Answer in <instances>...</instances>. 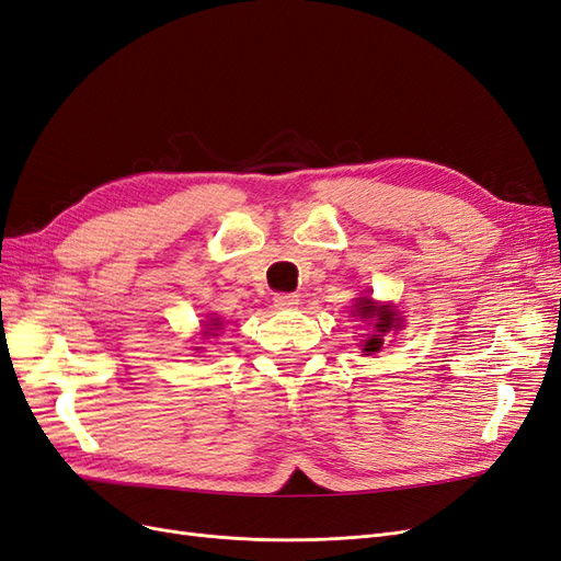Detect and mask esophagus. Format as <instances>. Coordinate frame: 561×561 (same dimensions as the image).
I'll list each match as a JSON object with an SVG mask.
<instances>
[{"label": "esophagus", "mask_w": 561, "mask_h": 561, "mask_svg": "<svg viewBox=\"0 0 561 561\" xmlns=\"http://www.w3.org/2000/svg\"><path fill=\"white\" fill-rule=\"evenodd\" d=\"M274 304H276L278 309L290 311V309H295L297 304H299V297H297V295H293V293H280V295H276V297H274Z\"/></svg>", "instance_id": "34e87169"}]
</instances>
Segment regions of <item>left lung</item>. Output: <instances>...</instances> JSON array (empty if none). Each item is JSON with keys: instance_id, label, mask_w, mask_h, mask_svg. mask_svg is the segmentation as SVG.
Listing matches in <instances>:
<instances>
[{"instance_id": "obj_1", "label": "left lung", "mask_w": 561, "mask_h": 561, "mask_svg": "<svg viewBox=\"0 0 561 561\" xmlns=\"http://www.w3.org/2000/svg\"><path fill=\"white\" fill-rule=\"evenodd\" d=\"M353 318L367 320V325H371V334L367 339H363L360 346L365 355H375L381 351L383 346V336L390 330H400L402 320L398 316V311L390 307V304H379L371 297H358L353 304Z\"/></svg>"}]
</instances>
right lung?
I'll return each mask as SVG.
<instances>
[{
	"instance_id": "obj_1",
	"label": "right lung",
	"mask_w": 561,
	"mask_h": 561,
	"mask_svg": "<svg viewBox=\"0 0 561 561\" xmlns=\"http://www.w3.org/2000/svg\"><path fill=\"white\" fill-rule=\"evenodd\" d=\"M219 328H222V322H219V318H210L206 322V332H203V334H206V336H217Z\"/></svg>"
}]
</instances>
